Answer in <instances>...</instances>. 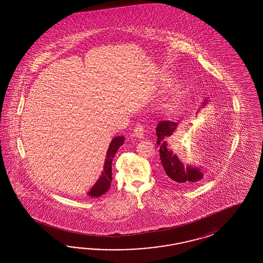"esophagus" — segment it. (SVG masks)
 Masks as SVG:
<instances>
[{"label":"esophagus","mask_w":263,"mask_h":263,"mask_svg":"<svg viewBox=\"0 0 263 263\" xmlns=\"http://www.w3.org/2000/svg\"><path fill=\"white\" fill-rule=\"evenodd\" d=\"M133 135L139 138V139H143V135H144V127L143 124H138L135 128H134V133Z\"/></svg>","instance_id":"1"}]
</instances>
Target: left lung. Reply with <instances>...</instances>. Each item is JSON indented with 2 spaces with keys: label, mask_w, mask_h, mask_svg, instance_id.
Listing matches in <instances>:
<instances>
[{
  "label": "left lung",
  "mask_w": 263,
  "mask_h": 263,
  "mask_svg": "<svg viewBox=\"0 0 263 263\" xmlns=\"http://www.w3.org/2000/svg\"><path fill=\"white\" fill-rule=\"evenodd\" d=\"M206 103L207 100H204L203 105ZM177 125L178 122L170 120L160 121L158 123L156 134L157 143L160 145V159L165 171V179L168 183L190 187L199 182L203 178L205 172L195 165H184L170 147L167 139L173 135Z\"/></svg>",
  "instance_id": "1"
}]
</instances>
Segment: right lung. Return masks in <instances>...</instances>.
I'll use <instances>...</instances> for the list:
<instances>
[{"instance_id": "1", "label": "right lung", "mask_w": 263, "mask_h": 263, "mask_svg": "<svg viewBox=\"0 0 263 263\" xmlns=\"http://www.w3.org/2000/svg\"><path fill=\"white\" fill-rule=\"evenodd\" d=\"M123 142H124L123 136H118L111 140L108 152L106 154L107 156L104 163L103 171L101 173L100 177L97 179L96 183L88 192V195L89 197L98 198L109 190L111 182V161L116 152H118V149L120 148V145L123 144Z\"/></svg>"}]
</instances>
